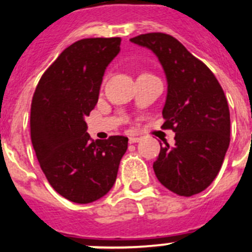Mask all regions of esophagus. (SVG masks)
I'll use <instances>...</instances> for the list:
<instances>
[{
	"instance_id": "34e87169",
	"label": "esophagus",
	"mask_w": 252,
	"mask_h": 252,
	"mask_svg": "<svg viewBox=\"0 0 252 252\" xmlns=\"http://www.w3.org/2000/svg\"><path fill=\"white\" fill-rule=\"evenodd\" d=\"M139 141H140V137H136V136L128 137V142H130V144H135V142H139Z\"/></svg>"
}]
</instances>
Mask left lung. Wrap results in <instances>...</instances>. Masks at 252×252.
<instances>
[{
  "mask_svg": "<svg viewBox=\"0 0 252 252\" xmlns=\"http://www.w3.org/2000/svg\"><path fill=\"white\" fill-rule=\"evenodd\" d=\"M150 49L168 82L162 128L175 132V145L160 144L154 171L178 195L198 194L212 183L230 145V110L221 84L208 66L175 37L149 32L130 39Z\"/></svg>",
  "mask_w": 252,
  "mask_h": 252,
  "instance_id": "obj_1",
  "label": "left lung"
}]
</instances>
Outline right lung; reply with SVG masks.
I'll use <instances>...</instances> for the list:
<instances>
[{
  "label": "right lung",
  "mask_w": 252,
  "mask_h": 252,
  "mask_svg": "<svg viewBox=\"0 0 252 252\" xmlns=\"http://www.w3.org/2000/svg\"><path fill=\"white\" fill-rule=\"evenodd\" d=\"M120 37L75 41L44 73L31 102V142L50 186L70 202L92 203L110 192L128 139L92 140L86 117L97 104Z\"/></svg>",
  "instance_id": "add662e5"
}]
</instances>
